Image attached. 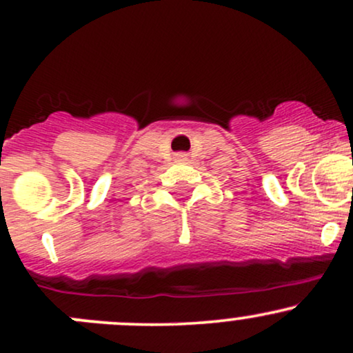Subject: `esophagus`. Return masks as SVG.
Listing matches in <instances>:
<instances>
[{"instance_id":"obj_1","label":"esophagus","mask_w":353,"mask_h":353,"mask_svg":"<svg viewBox=\"0 0 353 353\" xmlns=\"http://www.w3.org/2000/svg\"><path fill=\"white\" fill-rule=\"evenodd\" d=\"M181 157H184V156H181Z\"/></svg>"}]
</instances>
